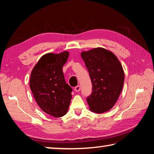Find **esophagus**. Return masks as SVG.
Here are the masks:
<instances>
[{"label": "esophagus", "instance_id": "1", "mask_svg": "<svg viewBox=\"0 0 154 154\" xmlns=\"http://www.w3.org/2000/svg\"><path fill=\"white\" fill-rule=\"evenodd\" d=\"M75 92H79L80 91V90H81V87H80V85H77V86H76L75 88Z\"/></svg>", "mask_w": 154, "mask_h": 154}]
</instances>
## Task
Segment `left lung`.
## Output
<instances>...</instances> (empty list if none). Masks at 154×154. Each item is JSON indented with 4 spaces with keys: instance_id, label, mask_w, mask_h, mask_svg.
I'll use <instances>...</instances> for the list:
<instances>
[{
    "instance_id": "8db88e82",
    "label": "left lung",
    "mask_w": 154,
    "mask_h": 154,
    "mask_svg": "<svg viewBox=\"0 0 154 154\" xmlns=\"http://www.w3.org/2000/svg\"><path fill=\"white\" fill-rule=\"evenodd\" d=\"M92 83V92L87 98L90 109L96 113L110 110L120 95L124 82L123 68L116 56L103 48L82 51Z\"/></svg>"
}]
</instances>
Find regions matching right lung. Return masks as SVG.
<instances>
[{
  "instance_id": "add662e5",
  "label": "right lung",
  "mask_w": 154,
  "mask_h": 154,
  "mask_svg": "<svg viewBox=\"0 0 154 154\" xmlns=\"http://www.w3.org/2000/svg\"><path fill=\"white\" fill-rule=\"evenodd\" d=\"M69 51L43 55L30 74V88L36 103L47 114L60 118L66 114L72 88L65 82L62 66Z\"/></svg>"
}]
</instances>
